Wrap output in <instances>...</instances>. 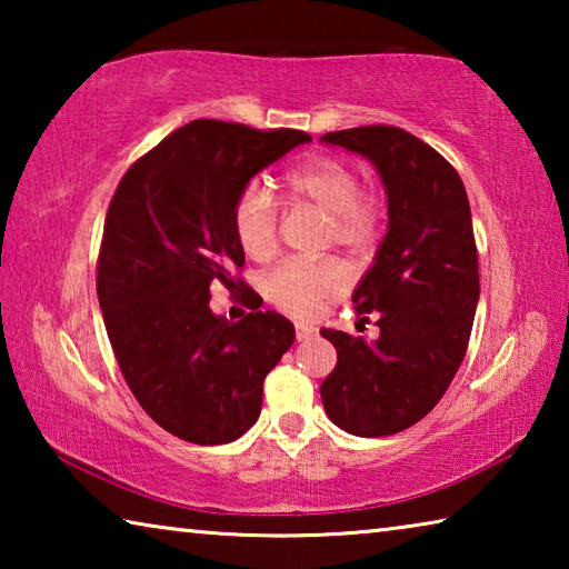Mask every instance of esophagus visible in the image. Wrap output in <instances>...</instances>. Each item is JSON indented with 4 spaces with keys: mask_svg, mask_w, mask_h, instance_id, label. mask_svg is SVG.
Returning <instances> with one entry per match:
<instances>
[{
    "mask_svg": "<svg viewBox=\"0 0 569 569\" xmlns=\"http://www.w3.org/2000/svg\"><path fill=\"white\" fill-rule=\"evenodd\" d=\"M313 336H316V329H311V326L296 323V339L298 341H308V339H313Z\"/></svg>",
    "mask_w": 569,
    "mask_h": 569,
    "instance_id": "1",
    "label": "esophagus"
}]
</instances>
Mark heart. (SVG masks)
<instances>
[{
  "label": "heart",
  "mask_w": 569,
  "mask_h": 569,
  "mask_svg": "<svg viewBox=\"0 0 569 569\" xmlns=\"http://www.w3.org/2000/svg\"><path fill=\"white\" fill-rule=\"evenodd\" d=\"M286 190L329 216L326 238L351 253H366L379 243L389 220L381 190L361 188L359 172L331 156H313L286 172ZM233 233L248 258L263 261L278 243V210L261 186H248L233 206ZM349 288V271L336 258L283 261L263 278V293L276 308L296 319H311Z\"/></svg>",
  "instance_id": "heart-1"
}]
</instances>
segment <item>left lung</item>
I'll use <instances>...</instances> for the list:
<instances>
[{
  "label": "left lung",
  "mask_w": 569,
  "mask_h": 569,
  "mask_svg": "<svg viewBox=\"0 0 569 569\" xmlns=\"http://www.w3.org/2000/svg\"><path fill=\"white\" fill-rule=\"evenodd\" d=\"M379 170L389 230L353 291L356 313L379 336L323 329L336 369L321 383L329 419L356 437H389L427 417L465 361L479 301V258L459 172L393 124L326 132Z\"/></svg>",
  "instance_id": "1"
}]
</instances>
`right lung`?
<instances>
[{
    "label": "right lung",
    "instance_id": "add662e5",
    "mask_svg": "<svg viewBox=\"0 0 569 569\" xmlns=\"http://www.w3.org/2000/svg\"><path fill=\"white\" fill-rule=\"evenodd\" d=\"M311 142L301 130L192 120L132 162L110 200L98 298L114 359L148 417L190 445H228L253 427L263 381L296 339L276 311L238 323L210 288H250L233 206L248 180Z\"/></svg>",
    "mask_w": 569,
    "mask_h": 569
}]
</instances>
